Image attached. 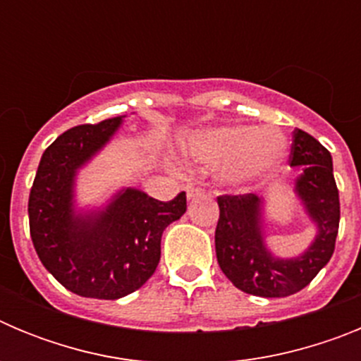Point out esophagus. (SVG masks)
I'll return each mask as SVG.
<instances>
[{"label":"esophagus","instance_id":"34e87169","mask_svg":"<svg viewBox=\"0 0 361 361\" xmlns=\"http://www.w3.org/2000/svg\"><path fill=\"white\" fill-rule=\"evenodd\" d=\"M186 195H188V199H197V197L206 195V191H204V188H200V186H188Z\"/></svg>","mask_w":361,"mask_h":361}]
</instances>
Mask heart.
<instances>
[{
	"instance_id": "obj_1",
	"label": "heart",
	"mask_w": 361,
	"mask_h": 361,
	"mask_svg": "<svg viewBox=\"0 0 361 361\" xmlns=\"http://www.w3.org/2000/svg\"><path fill=\"white\" fill-rule=\"evenodd\" d=\"M186 152L202 162L222 166L229 183L244 184L280 168L288 157V139L275 126L233 124L193 133Z\"/></svg>"
}]
</instances>
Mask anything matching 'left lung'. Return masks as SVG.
Here are the masks:
<instances>
[{"mask_svg": "<svg viewBox=\"0 0 361 361\" xmlns=\"http://www.w3.org/2000/svg\"><path fill=\"white\" fill-rule=\"evenodd\" d=\"M289 164L302 166L295 191L318 229L314 242L300 257L279 258L266 247L262 197L255 193L216 197L220 209L215 229L216 260L233 286L247 295L264 298L295 295L320 273L334 253L340 197L329 149L296 128Z\"/></svg>", "mask_w": 361, "mask_h": 361, "instance_id": "8db88e82", "label": "left lung"}]
</instances>
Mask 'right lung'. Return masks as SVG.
I'll return each mask as SVG.
<instances>
[{"instance_id":"1","label":"right lung","mask_w":361,"mask_h":361,"mask_svg":"<svg viewBox=\"0 0 361 361\" xmlns=\"http://www.w3.org/2000/svg\"><path fill=\"white\" fill-rule=\"evenodd\" d=\"M121 123L123 117H111L61 133L44 149L28 197L30 237L41 264L86 298L117 300L145 286L161 260L162 231L186 212L184 191L161 202L126 188L103 212L75 213V173Z\"/></svg>"}]
</instances>
